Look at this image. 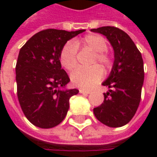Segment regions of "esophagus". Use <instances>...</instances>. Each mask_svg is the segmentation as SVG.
I'll list each match as a JSON object with an SVG mask.
<instances>
[{"label":"esophagus","mask_w":157,"mask_h":157,"mask_svg":"<svg viewBox=\"0 0 157 157\" xmlns=\"http://www.w3.org/2000/svg\"><path fill=\"white\" fill-rule=\"evenodd\" d=\"M79 92H80V94H91V91L84 90V89H80Z\"/></svg>","instance_id":"obj_1"}]
</instances>
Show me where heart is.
<instances>
[{"mask_svg": "<svg viewBox=\"0 0 157 157\" xmlns=\"http://www.w3.org/2000/svg\"><path fill=\"white\" fill-rule=\"evenodd\" d=\"M87 47L95 52L94 64L100 63L103 67H108L111 59L107 52V43L105 39L99 34H88L82 40L68 42L62 48L60 52V62L68 71L74 70L77 65L78 47ZM103 77V71L99 66H94L89 69L78 68L71 75L72 82L81 88L89 89L98 83Z\"/></svg>", "mask_w": 157, "mask_h": 157, "instance_id": "b5f03b06", "label": "heart"}]
</instances>
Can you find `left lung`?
I'll return each mask as SVG.
<instances>
[{
    "instance_id": "left-lung-1",
    "label": "left lung",
    "mask_w": 157,
    "mask_h": 157,
    "mask_svg": "<svg viewBox=\"0 0 157 157\" xmlns=\"http://www.w3.org/2000/svg\"><path fill=\"white\" fill-rule=\"evenodd\" d=\"M106 37L113 49L114 61L108 78L103 85L109 88L104 94L101 105L94 108L95 117L109 127L128 124L139 106L144 73L141 52L124 31L104 26L91 30Z\"/></svg>"
}]
</instances>
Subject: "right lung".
<instances>
[{"label": "right lung", "instance_id": "right-lung-1", "mask_svg": "<svg viewBox=\"0 0 157 157\" xmlns=\"http://www.w3.org/2000/svg\"><path fill=\"white\" fill-rule=\"evenodd\" d=\"M85 30L47 29L35 33L21 48L16 63L17 95L26 118L40 128L58 125L67 114L69 100L79 93L67 89L60 52L67 41Z\"/></svg>", "mask_w": 157, "mask_h": 157}]
</instances>
